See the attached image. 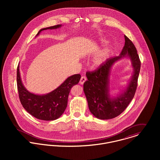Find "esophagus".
<instances>
[{
  "mask_svg": "<svg viewBox=\"0 0 160 160\" xmlns=\"http://www.w3.org/2000/svg\"><path fill=\"white\" fill-rule=\"evenodd\" d=\"M86 80H87L86 77V76H82V77H81V79H80L79 82H80V84H83L86 81Z\"/></svg>",
  "mask_w": 160,
  "mask_h": 160,
  "instance_id": "esophagus-1",
  "label": "esophagus"
}]
</instances>
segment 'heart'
Segmentation results:
<instances>
[{"instance_id": "b5f03b06", "label": "heart", "mask_w": 160, "mask_h": 160, "mask_svg": "<svg viewBox=\"0 0 160 160\" xmlns=\"http://www.w3.org/2000/svg\"><path fill=\"white\" fill-rule=\"evenodd\" d=\"M110 50L108 48L103 49L100 53L96 55L93 59V64L95 66H100L103 64L107 58Z\"/></svg>"}]
</instances>
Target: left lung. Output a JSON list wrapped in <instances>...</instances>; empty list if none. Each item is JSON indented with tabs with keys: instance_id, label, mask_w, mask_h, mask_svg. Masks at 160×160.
<instances>
[{
	"instance_id": "left-lung-1",
	"label": "left lung",
	"mask_w": 160,
	"mask_h": 160,
	"mask_svg": "<svg viewBox=\"0 0 160 160\" xmlns=\"http://www.w3.org/2000/svg\"><path fill=\"white\" fill-rule=\"evenodd\" d=\"M125 44L121 53L107 59L98 68L88 72V80L84 83V92L90 112L100 119H110L122 113L133 99L137 89L140 61L132 42L124 36ZM126 58L130 60L133 72L126 87L115 96L111 94L109 78L112 65Z\"/></svg>"
}]
</instances>
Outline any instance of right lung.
I'll return each instance as SVG.
<instances>
[{
	"label": "right lung",
	"instance_id": "right-lung-1",
	"mask_svg": "<svg viewBox=\"0 0 160 160\" xmlns=\"http://www.w3.org/2000/svg\"><path fill=\"white\" fill-rule=\"evenodd\" d=\"M62 26V24H58L42 28L39 31L36 37L42 31L58 29ZM80 79L79 74L72 75L53 91L46 94H35L28 91L24 86L18 65L17 81L21 103L27 112L37 119L44 121L57 119L66 110L71 89L73 86L78 84Z\"/></svg>",
	"mask_w": 160,
	"mask_h": 160
}]
</instances>
